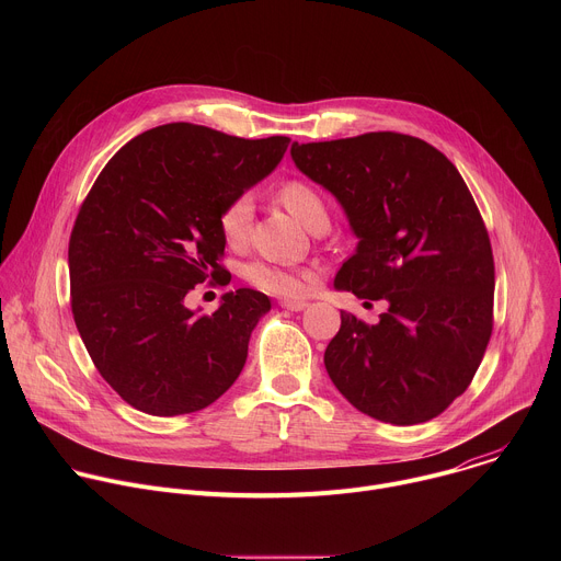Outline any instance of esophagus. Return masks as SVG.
I'll return each instance as SVG.
<instances>
[{
	"instance_id": "1",
	"label": "esophagus",
	"mask_w": 561,
	"mask_h": 561,
	"mask_svg": "<svg viewBox=\"0 0 561 561\" xmlns=\"http://www.w3.org/2000/svg\"><path fill=\"white\" fill-rule=\"evenodd\" d=\"M279 306L286 308V310H295V312H297V310H304L308 304H306V301H299V299H282Z\"/></svg>"
}]
</instances>
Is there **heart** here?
Here are the masks:
<instances>
[{
	"instance_id": "heart-1",
	"label": "heart",
	"mask_w": 561,
	"mask_h": 561,
	"mask_svg": "<svg viewBox=\"0 0 561 561\" xmlns=\"http://www.w3.org/2000/svg\"><path fill=\"white\" fill-rule=\"evenodd\" d=\"M282 204L308 228L314 230L317 226H329V208L327 202L312 184L306 180H288L279 188ZM221 237L230 247H242L253 224V197L251 193H239L230 197L217 217ZM247 279L266 293L284 295V297H304L310 290L312 277L306 271L284 268L273 262H253L247 266Z\"/></svg>"
}]
</instances>
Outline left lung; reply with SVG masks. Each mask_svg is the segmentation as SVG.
Instances as JSON below:
<instances>
[{"mask_svg": "<svg viewBox=\"0 0 561 561\" xmlns=\"http://www.w3.org/2000/svg\"><path fill=\"white\" fill-rule=\"evenodd\" d=\"M359 237L335 288L386 299L377 324L342 310L324 364L348 402L386 424L444 413L470 386L493 333L489 230L450 159L420 137L364 133L293 144Z\"/></svg>", "mask_w": 561, "mask_h": 561, "instance_id": "obj_1", "label": "left lung"}]
</instances>
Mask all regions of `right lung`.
<instances>
[{"label": "right lung", "mask_w": 561, "mask_h": 561, "mask_svg": "<svg viewBox=\"0 0 561 561\" xmlns=\"http://www.w3.org/2000/svg\"><path fill=\"white\" fill-rule=\"evenodd\" d=\"M288 141L164 124L122 146L95 180L68 242L70 308L95 368L133 409L195 413L242 373L271 299L239 288L197 314L184 297L208 278L230 282L219 210L264 180Z\"/></svg>", "instance_id": "obj_1"}]
</instances>
